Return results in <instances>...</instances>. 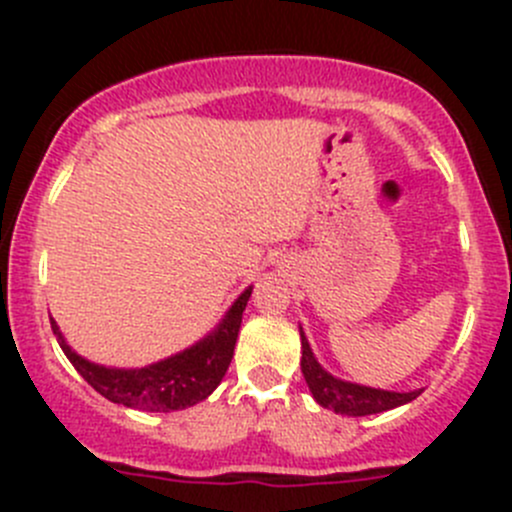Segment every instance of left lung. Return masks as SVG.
<instances>
[{
  "label": "left lung",
  "instance_id": "1",
  "mask_svg": "<svg viewBox=\"0 0 512 512\" xmlns=\"http://www.w3.org/2000/svg\"><path fill=\"white\" fill-rule=\"evenodd\" d=\"M299 337H302V374L307 381L309 391L317 399L319 406L324 409H332L334 414L344 416H369V414H381V411L396 409V406H404L409 401H414L421 391H409V394H396V391H384V389H369V386L349 384V381L334 379L332 374L319 366V361L314 359L312 349H309L307 337L299 329Z\"/></svg>",
  "mask_w": 512,
  "mask_h": 512
}]
</instances>
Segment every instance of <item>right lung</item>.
Masks as SVG:
<instances>
[{
	"mask_svg": "<svg viewBox=\"0 0 512 512\" xmlns=\"http://www.w3.org/2000/svg\"><path fill=\"white\" fill-rule=\"evenodd\" d=\"M250 294L252 287L235 299L230 312L225 314L223 324L210 337H205L203 342L185 349V352L170 356V359L146 366V369H106V366L91 364L64 342L54 319H51V329H54L66 359L74 364V369L94 386L98 394L106 396L113 404L168 414V411L188 409V406L208 399L218 389L232 361L242 312H245Z\"/></svg>",
	"mask_w": 512,
	"mask_h": 512,
	"instance_id": "right-lung-1",
	"label": "right lung"
}]
</instances>
